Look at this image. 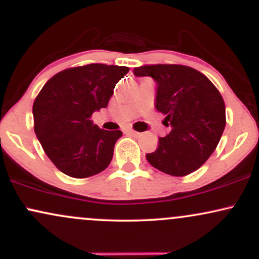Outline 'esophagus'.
<instances>
[{
    "mask_svg": "<svg viewBox=\"0 0 259 259\" xmlns=\"http://www.w3.org/2000/svg\"><path fill=\"white\" fill-rule=\"evenodd\" d=\"M126 133H127V134H130V135H133V136H139V133L134 132L133 129H127V130H126Z\"/></svg>",
    "mask_w": 259,
    "mask_h": 259,
    "instance_id": "34e87169",
    "label": "esophagus"
}]
</instances>
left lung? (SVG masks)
Here are the masks:
<instances>
[{
  "label": "left lung",
  "mask_w": 259,
  "mask_h": 259,
  "mask_svg": "<svg viewBox=\"0 0 259 259\" xmlns=\"http://www.w3.org/2000/svg\"><path fill=\"white\" fill-rule=\"evenodd\" d=\"M135 76H151L157 84L156 109L165 114L170 133L147 153L152 167L173 177L197 170L214 152L225 127L222 95L206 75L178 64L134 68Z\"/></svg>",
  "instance_id": "left-lung-1"
}]
</instances>
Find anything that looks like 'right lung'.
<instances>
[{"label":"right lung","instance_id":"right-lung-1","mask_svg":"<svg viewBox=\"0 0 259 259\" xmlns=\"http://www.w3.org/2000/svg\"><path fill=\"white\" fill-rule=\"evenodd\" d=\"M127 67L89 64L59 72L45 84L32 106L34 130L45 153L62 173L89 178L113 158L120 130L100 129L92 113L106 108Z\"/></svg>","mask_w":259,"mask_h":259}]
</instances>
